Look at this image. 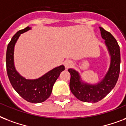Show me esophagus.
Masks as SVG:
<instances>
[{"label": "esophagus", "instance_id": "esophagus-1", "mask_svg": "<svg viewBox=\"0 0 126 126\" xmlns=\"http://www.w3.org/2000/svg\"><path fill=\"white\" fill-rule=\"evenodd\" d=\"M64 66H65L66 69H68L72 66V62H71L70 60H66L64 62Z\"/></svg>", "mask_w": 126, "mask_h": 126}]
</instances>
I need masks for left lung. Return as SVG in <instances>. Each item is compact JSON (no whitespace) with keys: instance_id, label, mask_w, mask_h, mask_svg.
Segmentation results:
<instances>
[{"instance_id":"1","label":"left lung","mask_w":126,"mask_h":126,"mask_svg":"<svg viewBox=\"0 0 126 126\" xmlns=\"http://www.w3.org/2000/svg\"><path fill=\"white\" fill-rule=\"evenodd\" d=\"M101 37L105 40L110 56V64L108 72L103 79L96 84H90L83 81L76 70L70 68L71 75L70 88L71 92L78 99L86 103H96L102 100L112 90L116 84L120 69V50L116 40L112 35L103 28H99Z\"/></svg>"}]
</instances>
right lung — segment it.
I'll use <instances>...</instances> for the list:
<instances>
[{
  "instance_id": "1",
  "label": "right lung",
  "mask_w": 126,
  "mask_h": 126,
  "mask_svg": "<svg viewBox=\"0 0 126 126\" xmlns=\"http://www.w3.org/2000/svg\"><path fill=\"white\" fill-rule=\"evenodd\" d=\"M31 29L30 27H27L19 30L12 37L8 45L6 56V70L10 83L16 91L30 103H43L49 97L54 83L65 68L61 65L35 79H26L16 71L14 62V46L20 35Z\"/></svg>"
}]
</instances>
